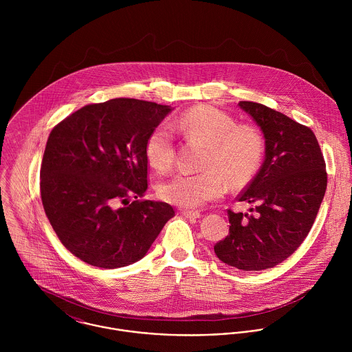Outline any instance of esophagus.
<instances>
[{"instance_id":"34e87169","label":"esophagus","mask_w":352,"mask_h":352,"mask_svg":"<svg viewBox=\"0 0 352 352\" xmlns=\"http://www.w3.org/2000/svg\"><path fill=\"white\" fill-rule=\"evenodd\" d=\"M182 214L186 217V218H192V219H197L201 217V212L199 211H191V210H182Z\"/></svg>"}]
</instances>
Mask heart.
<instances>
[{
    "mask_svg": "<svg viewBox=\"0 0 352 352\" xmlns=\"http://www.w3.org/2000/svg\"><path fill=\"white\" fill-rule=\"evenodd\" d=\"M172 127L207 146L201 173H177L160 183L161 199L184 208L201 207L221 198L226 183L233 187L247 184L257 173L264 154L261 134L252 126H237L236 120L208 105L183 112ZM146 158L153 168L166 170L175 155L172 131L166 124L157 126L146 140Z\"/></svg>",
    "mask_w": 352,
    "mask_h": 352,
    "instance_id": "1",
    "label": "heart"
}]
</instances>
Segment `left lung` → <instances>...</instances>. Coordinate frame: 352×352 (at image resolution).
I'll return each mask as SVG.
<instances>
[{"label":"left lung","mask_w":352,"mask_h":352,"mask_svg":"<svg viewBox=\"0 0 352 352\" xmlns=\"http://www.w3.org/2000/svg\"><path fill=\"white\" fill-rule=\"evenodd\" d=\"M239 107L260 127L265 145L260 170L239 197L256 212L229 210V234L214 252L228 265L261 271L286 260L306 239L325 195L327 172L309 127L258 102Z\"/></svg>","instance_id":"1"}]
</instances>
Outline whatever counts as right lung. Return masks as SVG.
<instances>
[{"label":"right lung","instance_id":"right-lung-1","mask_svg":"<svg viewBox=\"0 0 352 352\" xmlns=\"http://www.w3.org/2000/svg\"><path fill=\"white\" fill-rule=\"evenodd\" d=\"M170 105L137 99L89 104L56 124L41 168V195L67 251L100 268L141 260L175 217L148 190L146 140Z\"/></svg>","mask_w":352,"mask_h":352}]
</instances>
